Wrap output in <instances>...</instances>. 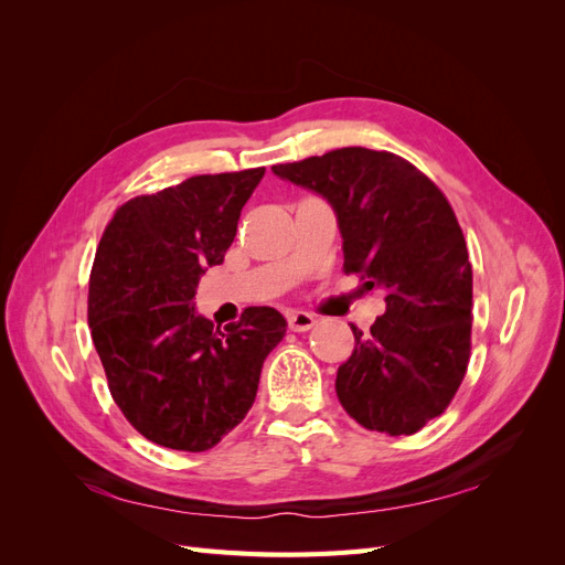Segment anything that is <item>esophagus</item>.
Listing matches in <instances>:
<instances>
[{
  "label": "esophagus",
  "mask_w": 565,
  "mask_h": 565,
  "mask_svg": "<svg viewBox=\"0 0 565 565\" xmlns=\"http://www.w3.org/2000/svg\"><path fill=\"white\" fill-rule=\"evenodd\" d=\"M287 322H289V330H292V332H306V330L313 328L316 318L311 313H306V311H292L287 316Z\"/></svg>",
  "instance_id": "esophagus-1"
}]
</instances>
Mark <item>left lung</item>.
Returning a JSON list of instances; mask_svg holds the SVG:
<instances>
[{
	"label": "left lung",
	"mask_w": 565,
	"mask_h": 565,
	"mask_svg": "<svg viewBox=\"0 0 565 565\" xmlns=\"http://www.w3.org/2000/svg\"><path fill=\"white\" fill-rule=\"evenodd\" d=\"M273 174L330 202L344 270L386 295L367 334L337 370V398L370 431L409 436L457 393L471 351V264L436 183L386 150L339 148L276 164Z\"/></svg>",
	"instance_id": "8db88e82"
}]
</instances>
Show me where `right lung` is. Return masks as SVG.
<instances>
[{"label":"right lung","mask_w":565,"mask_h":565,"mask_svg":"<svg viewBox=\"0 0 565 565\" xmlns=\"http://www.w3.org/2000/svg\"><path fill=\"white\" fill-rule=\"evenodd\" d=\"M266 169L204 174L125 202L89 278V328L108 388L136 431L202 452L245 419L287 320L249 306L224 330L195 311L198 282L224 262Z\"/></svg>","instance_id":"obj_1"}]
</instances>
